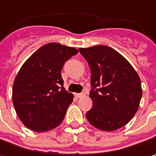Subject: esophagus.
Masks as SVG:
<instances>
[{
	"label": "esophagus",
	"instance_id": "1",
	"mask_svg": "<svg viewBox=\"0 0 156 156\" xmlns=\"http://www.w3.org/2000/svg\"><path fill=\"white\" fill-rule=\"evenodd\" d=\"M75 96H76L78 98H83V97H85V92H82V93H76V94H75Z\"/></svg>",
	"mask_w": 156,
	"mask_h": 156
}]
</instances>
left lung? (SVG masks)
<instances>
[{
    "label": "left lung",
    "instance_id": "left-lung-1",
    "mask_svg": "<svg viewBox=\"0 0 156 156\" xmlns=\"http://www.w3.org/2000/svg\"><path fill=\"white\" fill-rule=\"evenodd\" d=\"M78 51L91 73L90 98L93 105L85 115L88 121L106 132L124 126L136 113L142 96L138 73L111 47L97 45Z\"/></svg>",
    "mask_w": 156,
    "mask_h": 156
}]
</instances>
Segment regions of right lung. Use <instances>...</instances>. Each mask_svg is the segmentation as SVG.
Wrapping results in <instances>:
<instances>
[{
    "mask_svg": "<svg viewBox=\"0 0 156 156\" xmlns=\"http://www.w3.org/2000/svg\"><path fill=\"white\" fill-rule=\"evenodd\" d=\"M78 52L75 48L51 43L34 52L21 67L14 81L12 98L26 127L42 133L63 121L73 94L63 86L61 71Z\"/></svg>",
    "mask_w": 156,
    "mask_h": 156,
    "instance_id": "obj_1",
    "label": "right lung"
}]
</instances>
